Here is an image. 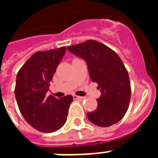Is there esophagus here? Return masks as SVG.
Instances as JSON below:
<instances>
[{
	"label": "esophagus",
	"mask_w": 158,
	"mask_h": 158,
	"mask_svg": "<svg viewBox=\"0 0 158 158\" xmlns=\"http://www.w3.org/2000/svg\"><path fill=\"white\" fill-rule=\"evenodd\" d=\"M73 98H74V100H82L84 98L80 96H77V95H73Z\"/></svg>",
	"instance_id": "obj_1"
}]
</instances>
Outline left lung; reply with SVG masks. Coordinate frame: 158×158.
I'll use <instances>...</instances> for the list:
<instances>
[{
  "mask_svg": "<svg viewBox=\"0 0 158 158\" xmlns=\"http://www.w3.org/2000/svg\"><path fill=\"white\" fill-rule=\"evenodd\" d=\"M70 52L86 60L89 76L102 93L98 107L87 117L93 124L108 127L120 121L127 111L131 87L126 68L116 53L95 40L69 46Z\"/></svg>",
  "mask_w": 158,
  "mask_h": 158,
  "instance_id": "obj_1",
  "label": "left lung"
}]
</instances>
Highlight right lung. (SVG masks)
I'll return each mask as SVG.
<instances>
[{
	"label": "right lung",
	"instance_id": "add662e5",
	"mask_svg": "<svg viewBox=\"0 0 158 158\" xmlns=\"http://www.w3.org/2000/svg\"><path fill=\"white\" fill-rule=\"evenodd\" d=\"M66 51L65 47L37 52L19 70L15 88L16 101L25 120L35 130L52 133L67 120L73 97L47 96L50 82Z\"/></svg>",
	"mask_w": 158,
	"mask_h": 158
}]
</instances>
